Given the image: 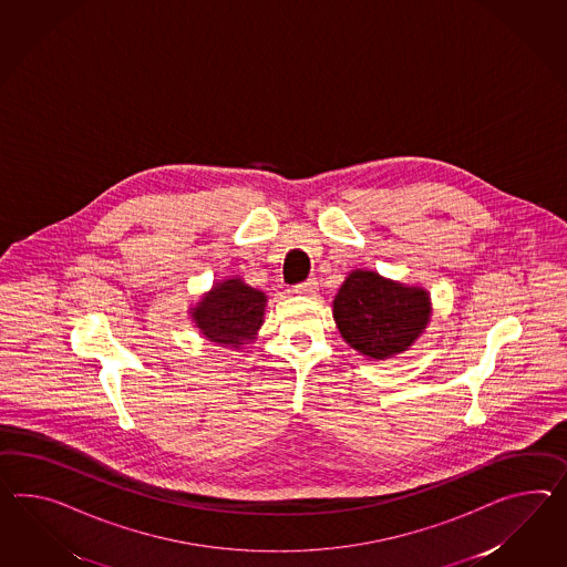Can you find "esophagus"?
Wrapping results in <instances>:
<instances>
[{
	"label": "esophagus",
	"instance_id": "1",
	"mask_svg": "<svg viewBox=\"0 0 567 567\" xmlns=\"http://www.w3.org/2000/svg\"><path fill=\"white\" fill-rule=\"evenodd\" d=\"M317 291H319V281H317V279H308L305 284H298V286L293 288L296 296H305V298L317 296Z\"/></svg>",
	"mask_w": 567,
	"mask_h": 567
}]
</instances>
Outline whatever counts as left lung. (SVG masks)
<instances>
[{
	"label": "left lung",
	"instance_id": "1",
	"mask_svg": "<svg viewBox=\"0 0 567 567\" xmlns=\"http://www.w3.org/2000/svg\"><path fill=\"white\" fill-rule=\"evenodd\" d=\"M333 319L349 348L368 360H389L405 353L432 319L430 291L353 269L333 300Z\"/></svg>",
	"mask_w": 567,
	"mask_h": 567
}]
</instances>
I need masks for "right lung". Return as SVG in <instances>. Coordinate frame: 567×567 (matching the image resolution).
I'll list each match as a JSON object with an SVG mask.
<instances>
[{"instance_id": "right-lung-1", "label": "right lung", "mask_w": 567, "mask_h": 567, "mask_svg": "<svg viewBox=\"0 0 567 567\" xmlns=\"http://www.w3.org/2000/svg\"><path fill=\"white\" fill-rule=\"evenodd\" d=\"M265 291L250 288L240 277L216 281L189 308L199 333L219 348L243 349L252 343L265 322Z\"/></svg>"}]
</instances>
